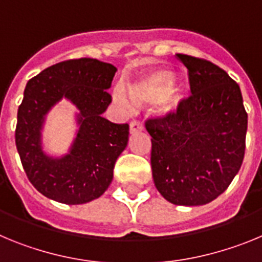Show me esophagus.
I'll list each match as a JSON object with an SVG mask.
<instances>
[{
  "mask_svg": "<svg viewBox=\"0 0 262 262\" xmlns=\"http://www.w3.org/2000/svg\"><path fill=\"white\" fill-rule=\"evenodd\" d=\"M143 129H144V126H143V123L140 120H131V123H129V133L135 134L139 133V131H143Z\"/></svg>",
  "mask_w": 262,
  "mask_h": 262,
  "instance_id": "1",
  "label": "esophagus"
}]
</instances>
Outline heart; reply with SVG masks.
I'll list each match as a JSON object with an SVG mask.
<instances>
[{"mask_svg":"<svg viewBox=\"0 0 262 262\" xmlns=\"http://www.w3.org/2000/svg\"><path fill=\"white\" fill-rule=\"evenodd\" d=\"M173 77L174 75L170 69H147L129 80L127 89L122 84L115 85L113 99L123 113H131L135 105L154 101L152 107L157 115L174 117L182 107L184 93Z\"/></svg>","mask_w":262,"mask_h":262,"instance_id":"heart-1","label":"heart"}]
</instances>
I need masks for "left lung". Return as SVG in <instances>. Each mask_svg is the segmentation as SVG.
Instances as JSON below:
<instances>
[{
  "mask_svg": "<svg viewBox=\"0 0 262 262\" xmlns=\"http://www.w3.org/2000/svg\"><path fill=\"white\" fill-rule=\"evenodd\" d=\"M191 96L174 117L151 118V165L159 193L173 205L201 206L230 186L243 164L248 114L240 86L227 72L177 53Z\"/></svg>",
  "mask_w": 262,
  "mask_h": 262,
  "instance_id": "8db88e82",
  "label": "left lung"
}]
</instances>
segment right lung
Returning a JSON list of instances; mask_svg holds the SVG:
<instances>
[{
    "mask_svg": "<svg viewBox=\"0 0 262 262\" xmlns=\"http://www.w3.org/2000/svg\"><path fill=\"white\" fill-rule=\"evenodd\" d=\"M117 68L97 59L67 60L41 71L27 82L18 108L15 144L27 178L39 193L67 205L102 195L113 181L114 165L128 142V124L102 114L111 103L106 92ZM66 98L78 107L80 126L67 155L48 157L41 148L47 113Z\"/></svg>",
    "mask_w": 262,
    "mask_h": 262,
    "instance_id": "1",
    "label": "right lung"
}]
</instances>
